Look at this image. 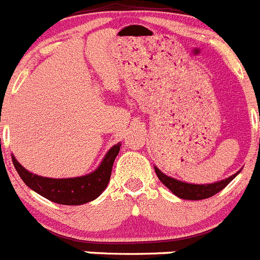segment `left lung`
<instances>
[{
  "label": "left lung",
  "instance_id": "left-lung-1",
  "mask_svg": "<svg viewBox=\"0 0 260 260\" xmlns=\"http://www.w3.org/2000/svg\"><path fill=\"white\" fill-rule=\"evenodd\" d=\"M155 172H156L159 180L168 188L177 197L184 200H204L208 197L214 196L218 193L219 190H222L223 188L230 183V181L239 174V171L237 174L232 175L230 177L225 179V180L217 181V183L212 184H189L184 183V181L176 180L174 177H170L167 175H164L159 168L154 167Z\"/></svg>",
  "mask_w": 260,
  "mask_h": 260
}]
</instances>
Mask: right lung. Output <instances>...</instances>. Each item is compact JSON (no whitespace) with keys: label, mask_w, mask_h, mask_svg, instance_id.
I'll use <instances>...</instances> for the list:
<instances>
[{"label":"right lung","mask_w":260,"mask_h":260,"mask_svg":"<svg viewBox=\"0 0 260 260\" xmlns=\"http://www.w3.org/2000/svg\"><path fill=\"white\" fill-rule=\"evenodd\" d=\"M119 147H121L119 143L113 146L106 152L100 167L93 171L92 174L80 177H70V179H51V177L38 176L22 167L14 156H12V160L23 183L37 193L46 197L52 203L61 204V205H83L97 199L104 192L110 180L113 163L118 155Z\"/></svg>","instance_id":"right-lung-1"}]
</instances>
